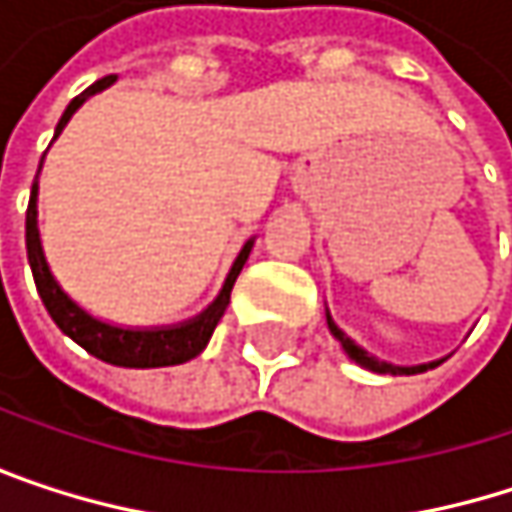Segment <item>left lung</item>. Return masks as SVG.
Returning <instances> with one entry per match:
<instances>
[{
    "instance_id": "left-lung-1",
    "label": "left lung",
    "mask_w": 512,
    "mask_h": 512,
    "mask_svg": "<svg viewBox=\"0 0 512 512\" xmlns=\"http://www.w3.org/2000/svg\"><path fill=\"white\" fill-rule=\"evenodd\" d=\"M329 320V332L341 341V347H344V353L353 358L356 364H361V367H367V370H376V373H391V376H409V373H424V370H430V367H439V361H430V364H418V367H397V364H388V361H379L376 356H370V353H364L358 344H353L338 326H335V320L332 317H326Z\"/></svg>"
}]
</instances>
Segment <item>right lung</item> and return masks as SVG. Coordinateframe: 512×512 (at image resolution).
<instances>
[{
  "label": "right lung",
  "instance_id": "obj_1",
  "mask_svg": "<svg viewBox=\"0 0 512 512\" xmlns=\"http://www.w3.org/2000/svg\"><path fill=\"white\" fill-rule=\"evenodd\" d=\"M106 85H112V76H103L97 79L94 85H88L82 94H76L70 100V106L64 109L58 127H55V136L64 130V124L70 121V115L97 91H103ZM26 252H29V266H32V275H35V284H38V293L50 311V317L55 320V326L73 338L82 350H88L91 356H97L100 361H109V364H118V367H168V364H183L189 358H195L210 341L213 329L219 326L228 302H231V290H234V281L243 269V263L249 260L252 252V243H246V249L240 252L219 299L195 320L183 323V326H174V329H118V326H109V323H100L94 317H88L52 278L50 266L44 260V249H41V237H38V177L32 183V198H29V210H26Z\"/></svg>",
  "mask_w": 512,
  "mask_h": 512
}]
</instances>
